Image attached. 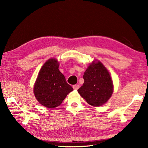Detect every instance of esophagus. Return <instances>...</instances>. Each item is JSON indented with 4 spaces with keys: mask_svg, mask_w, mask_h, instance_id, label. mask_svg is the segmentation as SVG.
I'll use <instances>...</instances> for the list:
<instances>
[{
    "mask_svg": "<svg viewBox=\"0 0 148 148\" xmlns=\"http://www.w3.org/2000/svg\"><path fill=\"white\" fill-rule=\"evenodd\" d=\"M79 85H77V84H75V85H74L73 86V88L74 89V90H77V89H79Z\"/></svg>",
    "mask_w": 148,
    "mask_h": 148,
    "instance_id": "1",
    "label": "esophagus"
}]
</instances>
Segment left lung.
<instances>
[{
  "mask_svg": "<svg viewBox=\"0 0 148 148\" xmlns=\"http://www.w3.org/2000/svg\"><path fill=\"white\" fill-rule=\"evenodd\" d=\"M83 79V86L77 92L90 105L102 106L111 97L112 81L109 72L101 62L90 65L84 72Z\"/></svg>",
  "mask_w": 148,
  "mask_h": 148,
  "instance_id": "left-lung-1",
  "label": "left lung"
}]
</instances>
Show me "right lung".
I'll return each instance as SVG.
<instances>
[{
	"label": "right lung",
	"mask_w": 148,
	"mask_h": 148,
	"mask_svg": "<svg viewBox=\"0 0 148 148\" xmlns=\"http://www.w3.org/2000/svg\"><path fill=\"white\" fill-rule=\"evenodd\" d=\"M55 59H49L43 65L34 85V92L37 100L48 108L61 104L67 94L73 90L59 69Z\"/></svg>",
	"instance_id": "1"
}]
</instances>
